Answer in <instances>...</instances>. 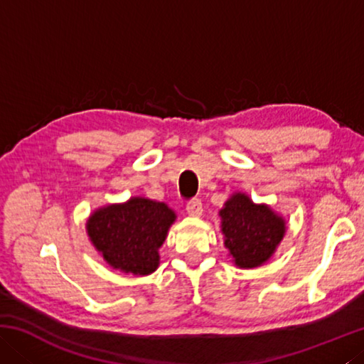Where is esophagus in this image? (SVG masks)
<instances>
[{"label": "esophagus", "mask_w": 364, "mask_h": 364, "mask_svg": "<svg viewBox=\"0 0 364 364\" xmlns=\"http://www.w3.org/2000/svg\"><path fill=\"white\" fill-rule=\"evenodd\" d=\"M186 212L189 217H200L202 215V202L199 199H193L186 204Z\"/></svg>", "instance_id": "esophagus-1"}]
</instances>
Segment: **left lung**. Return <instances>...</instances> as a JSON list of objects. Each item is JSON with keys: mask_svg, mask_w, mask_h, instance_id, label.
Listing matches in <instances>:
<instances>
[{"mask_svg": "<svg viewBox=\"0 0 364 364\" xmlns=\"http://www.w3.org/2000/svg\"><path fill=\"white\" fill-rule=\"evenodd\" d=\"M225 247L239 268H257L268 262L286 232V221L249 196L232 194L220 210Z\"/></svg>", "mask_w": 364, "mask_h": 364, "instance_id": "1", "label": "left lung"}]
</instances>
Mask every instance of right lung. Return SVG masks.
I'll return each instance as SVG.
<instances>
[{
	"instance_id": "right-lung-1",
	"label": "right lung",
	"mask_w": 364,
	"mask_h": 364,
	"mask_svg": "<svg viewBox=\"0 0 364 364\" xmlns=\"http://www.w3.org/2000/svg\"><path fill=\"white\" fill-rule=\"evenodd\" d=\"M175 220L164 202L132 197L125 204L97 208L86 221V231L110 267L146 276L157 269L159 249Z\"/></svg>"
}]
</instances>
